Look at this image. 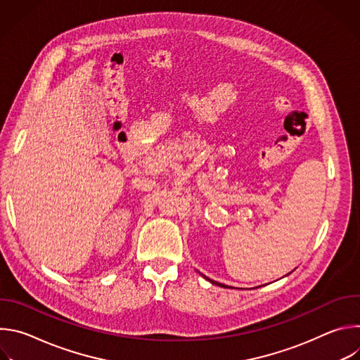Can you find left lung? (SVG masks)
<instances>
[{
  "instance_id": "1",
  "label": "left lung",
  "mask_w": 360,
  "mask_h": 360,
  "mask_svg": "<svg viewBox=\"0 0 360 360\" xmlns=\"http://www.w3.org/2000/svg\"><path fill=\"white\" fill-rule=\"evenodd\" d=\"M207 279H208V278H207ZM208 281H210V282H212L214 285H219V286H224V288H225V285H222V283H218V282H215V281H212V279H208Z\"/></svg>"
}]
</instances>
